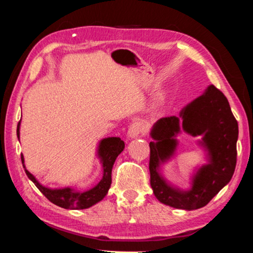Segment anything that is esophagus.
I'll return each instance as SVG.
<instances>
[{
    "instance_id": "1",
    "label": "esophagus",
    "mask_w": 253,
    "mask_h": 253,
    "mask_svg": "<svg viewBox=\"0 0 253 253\" xmlns=\"http://www.w3.org/2000/svg\"><path fill=\"white\" fill-rule=\"evenodd\" d=\"M144 131V125L141 122H133L128 127V136L129 137H136L139 134Z\"/></svg>"
}]
</instances>
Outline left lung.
Returning a JSON list of instances; mask_svg holds the SVG:
<instances>
[{"instance_id":"8db88e82","label":"left lung","mask_w":253,"mask_h":253,"mask_svg":"<svg viewBox=\"0 0 253 253\" xmlns=\"http://www.w3.org/2000/svg\"><path fill=\"white\" fill-rule=\"evenodd\" d=\"M179 126L194 136L203 134L204 144L211 157V164L200 169L192 190L188 192L167 186L157 172L159 164L173 152V136ZM151 136L156 142H150V184L156 198L165 205L185 210L202 208L234 174L239 125L226 96L213 85L188 104L180 112V118L170 116L158 120Z\"/></svg>"}]
</instances>
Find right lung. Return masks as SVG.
<instances>
[{
  "label": "right lung",
  "instance_id": "obj_1",
  "mask_svg": "<svg viewBox=\"0 0 253 253\" xmlns=\"http://www.w3.org/2000/svg\"><path fill=\"white\" fill-rule=\"evenodd\" d=\"M19 125L20 122L18 123L17 127V135L19 138ZM124 148H125V143L122 141L119 137H109L102 139L100 144L99 154L102 159L103 164V177L100 180L95 187L92 190L86 191L84 193H79L71 188H62V190H51V188H46L41 185L37 182L35 177H34L28 170H26L28 178L35 184L36 187L42 192L48 201L54 203L55 206L61 207L65 209H86L95 205L99 201H101L108 193V190L111 185V170L112 166H114L117 157L123 152ZM21 163L24 166V157L21 154Z\"/></svg>",
  "mask_w": 253,
  "mask_h": 253
}]
</instances>
